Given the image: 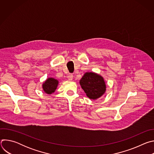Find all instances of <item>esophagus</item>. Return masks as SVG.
<instances>
[{
	"instance_id": "esophagus-1",
	"label": "esophagus",
	"mask_w": 154,
	"mask_h": 154,
	"mask_svg": "<svg viewBox=\"0 0 154 154\" xmlns=\"http://www.w3.org/2000/svg\"><path fill=\"white\" fill-rule=\"evenodd\" d=\"M68 79L69 80H72V79H73V75L72 74H69L68 75Z\"/></svg>"
}]
</instances>
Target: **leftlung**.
<instances>
[{
  "mask_svg": "<svg viewBox=\"0 0 154 154\" xmlns=\"http://www.w3.org/2000/svg\"><path fill=\"white\" fill-rule=\"evenodd\" d=\"M80 84L86 96L91 99L99 98L106 90L103 77L94 72L85 73L80 80Z\"/></svg>",
  "mask_w": 154,
  "mask_h": 154,
  "instance_id": "1",
  "label": "left lung"
}]
</instances>
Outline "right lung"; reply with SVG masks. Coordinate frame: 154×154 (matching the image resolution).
Returning <instances> with one entry per match:
<instances>
[{
	"label": "right lung",
	"mask_w": 154,
	"mask_h": 154,
	"mask_svg": "<svg viewBox=\"0 0 154 154\" xmlns=\"http://www.w3.org/2000/svg\"><path fill=\"white\" fill-rule=\"evenodd\" d=\"M58 81L54 78H49L42 85V88L47 94L53 93L58 86Z\"/></svg>",
	"instance_id": "right-lung-1"
}]
</instances>
